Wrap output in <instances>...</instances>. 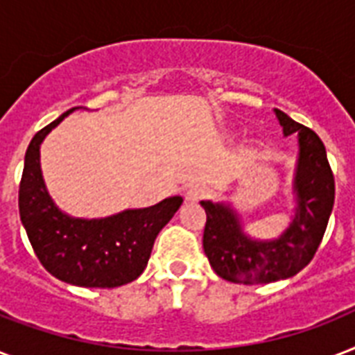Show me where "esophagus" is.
Segmentation results:
<instances>
[{
    "mask_svg": "<svg viewBox=\"0 0 355 355\" xmlns=\"http://www.w3.org/2000/svg\"><path fill=\"white\" fill-rule=\"evenodd\" d=\"M205 197H206V189L202 188V186H199V184L189 186V188L186 189V200H188V202H199V200H202Z\"/></svg>",
    "mask_w": 355,
    "mask_h": 355,
    "instance_id": "34e87169",
    "label": "esophagus"
}]
</instances>
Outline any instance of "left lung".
<instances>
[{
  "instance_id": "8db88e82",
  "label": "left lung",
  "mask_w": 355,
  "mask_h": 355,
  "mask_svg": "<svg viewBox=\"0 0 355 355\" xmlns=\"http://www.w3.org/2000/svg\"><path fill=\"white\" fill-rule=\"evenodd\" d=\"M276 116L284 134H298V158L295 191L297 216L286 234L275 241H254L243 236L237 216L228 206L202 200L206 227L202 236L205 254L211 269L234 284H269L286 280L313 259L330 219L336 200V178L326 156L324 144L309 127H304L282 110Z\"/></svg>"
}]
</instances>
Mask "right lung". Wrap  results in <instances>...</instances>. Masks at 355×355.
<instances>
[{
    "label": "right lung",
    "instance_id": "1",
    "mask_svg": "<svg viewBox=\"0 0 355 355\" xmlns=\"http://www.w3.org/2000/svg\"><path fill=\"white\" fill-rule=\"evenodd\" d=\"M69 112L31 139L19 182V219L36 258L55 278L80 287H119L144 272L156 236L180 208L182 197L105 219L86 221L64 216L42 180L40 144Z\"/></svg>",
    "mask_w": 355,
    "mask_h": 355
}]
</instances>
